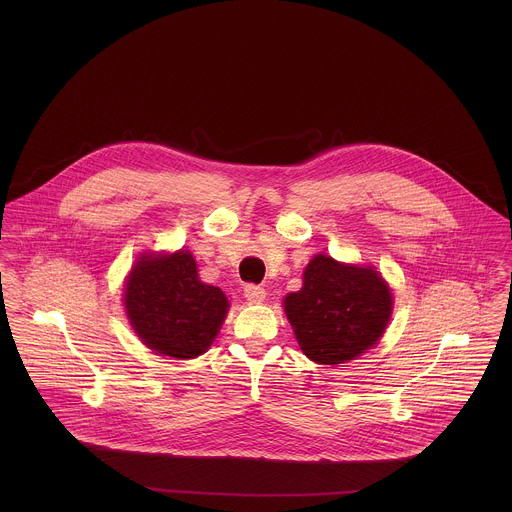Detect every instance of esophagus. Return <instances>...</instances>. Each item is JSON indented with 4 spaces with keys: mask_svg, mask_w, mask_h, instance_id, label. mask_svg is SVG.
Instances as JSON below:
<instances>
[{
    "mask_svg": "<svg viewBox=\"0 0 512 512\" xmlns=\"http://www.w3.org/2000/svg\"><path fill=\"white\" fill-rule=\"evenodd\" d=\"M244 297H246L250 303H262V301L266 299V290L260 288V286L250 284V286L244 288Z\"/></svg>",
    "mask_w": 512,
    "mask_h": 512,
    "instance_id": "obj_1",
    "label": "esophagus"
}]
</instances>
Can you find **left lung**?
<instances>
[{
  "mask_svg": "<svg viewBox=\"0 0 512 512\" xmlns=\"http://www.w3.org/2000/svg\"><path fill=\"white\" fill-rule=\"evenodd\" d=\"M299 349L317 365L361 357L382 337L392 293L372 266L341 264L317 254L305 266L303 288L284 299Z\"/></svg>",
  "mask_w": 512,
  "mask_h": 512,
  "instance_id": "8db88e82",
  "label": "left lung"
}]
</instances>
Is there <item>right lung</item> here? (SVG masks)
I'll return each mask as SVG.
<instances>
[{"instance_id": "add662e5", "label": "right lung", "mask_w": 512, "mask_h": 512, "mask_svg": "<svg viewBox=\"0 0 512 512\" xmlns=\"http://www.w3.org/2000/svg\"><path fill=\"white\" fill-rule=\"evenodd\" d=\"M124 307L136 335L153 353L195 359L219 335L228 299L220 288L199 280L189 250L146 252L126 280Z\"/></svg>"}]
</instances>
